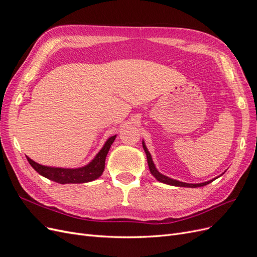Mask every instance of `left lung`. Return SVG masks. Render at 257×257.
Here are the masks:
<instances>
[{"label": "left lung", "mask_w": 257, "mask_h": 257, "mask_svg": "<svg viewBox=\"0 0 257 257\" xmlns=\"http://www.w3.org/2000/svg\"><path fill=\"white\" fill-rule=\"evenodd\" d=\"M143 147H144V150L147 154V160H148V165H149V169L151 174L157 178V180H159L160 182H163V183H166V184H169V185H174V186H183V188H198V186H204V185H207L209 183H211L213 180H210V181H207V182H204V183H197V184H190V183H184V182H180L178 180H174V179L172 178H168L164 175H162L158 172V169L155 168L154 166V163L152 161V158H151V154L149 153V151H148L147 147L145 146V143H143Z\"/></svg>", "instance_id": "1"}]
</instances>
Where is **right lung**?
<instances>
[{
	"instance_id": "1",
	"label": "right lung",
	"mask_w": 257,
	"mask_h": 257,
	"mask_svg": "<svg viewBox=\"0 0 257 257\" xmlns=\"http://www.w3.org/2000/svg\"><path fill=\"white\" fill-rule=\"evenodd\" d=\"M114 139H115V135L108 139L106 144L104 145L103 149L97 153L94 160H93L87 166L81 167V168L68 169V168H59V167H47V166H43L41 164H37L36 162L32 161L30 158H27V159L31 164V166H32L38 174L54 182H58L61 184L90 182L92 180H95L96 178H98L103 174L107 153L109 151L112 143L114 142Z\"/></svg>"
}]
</instances>
